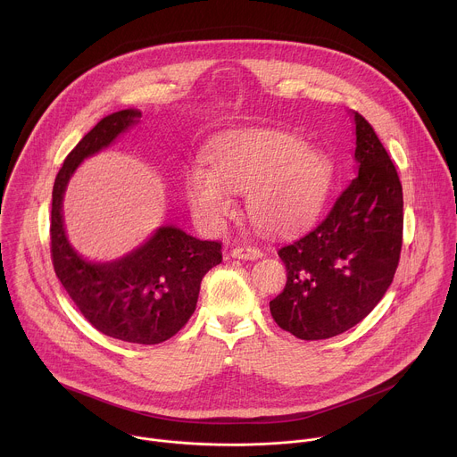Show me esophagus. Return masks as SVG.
I'll return each mask as SVG.
<instances>
[{
  "instance_id": "obj_1",
  "label": "esophagus",
  "mask_w": 457,
  "mask_h": 457,
  "mask_svg": "<svg viewBox=\"0 0 457 457\" xmlns=\"http://www.w3.org/2000/svg\"><path fill=\"white\" fill-rule=\"evenodd\" d=\"M264 253L260 251L258 247H251V245H237L231 249V256L238 258V260H256L262 256Z\"/></svg>"
}]
</instances>
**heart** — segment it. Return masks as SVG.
<instances>
[{
    "label": "heart",
    "mask_w": 457,
    "mask_h": 457,
    "mask_svg": "<svg viewBox=\"0 0 457 457\" xmlns=\"http://www.w3.org/2000/svg\"><path fill=\"white\" fill-rule=\"evenodd\" d=\"M201 164L186 175V195L195 212L219 222L231 212L229 191H244L251 222L271 233L312 219L335 177L333 161L321 148L287 129L258 124L212 137Z\"/></svg>",
    "instance_id": "obj_1"
}]
</instances>
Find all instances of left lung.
Returning <instances> with one entry per match:
<instances>
[{
  "mask_svg": "<svg viewBox=\"0 0 457 457\" xmlns=\"http://www.w3.org/2000/svg\"><path fill=\"white\" fill-rule=\"evenodd\" d=\"M354 113L358 175L311 231L278 249L284 291L270 302L278 328L300 340H325L361 321L398 270L403 191L372 126Z\"/></svg>",
  "mask_w": 457,
  "mask_h": 457,
  "instance_id": "1",
  "label": "left lung"
}]
</instances>
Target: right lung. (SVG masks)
I'll use <instances>...</instances> for the list:
<instances>
[{"instance_id":"add662e5","label":"right lung","mask_w":457,"mask_h":457,"mask_svg":"<svg viewBox=\"0 0 457 457\" xmlns=\"http://www.w3.org/2000/svg\"><path fill=\"white\" fill-rule=\"evenodd\" d=\"M139 117V110H120L101 119L64 159L52 191L50 253L59 282L97 331L155 345L177 335L193 314L204 275L222 262V244L162 226L113 262H88L69 244L61 215L64 187L79 162L106 148Z\"/></svg>"}]
</instances>
